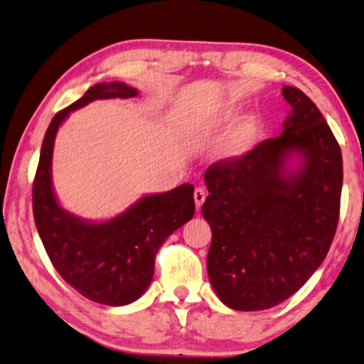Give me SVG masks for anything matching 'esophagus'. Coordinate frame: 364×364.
I'll return each instance as SVG.
<instances>
[{
  "mask_svg": "<svg viewBox=\"0 0 364 364\" xmlns=\"http://www.w3.org/2000/svg\"><path fill=\"white\" fill-rule=\"evenodd\" d=\"M205 197H207V193H205V189L203 188H196V191H194V200H196L197 208L202 207V203L205 202Z\"/></svg>",
  "mask_w": 364,
  "mask_h": 364,
  "instance_id": "esophagus-1",
  "label": "esophagus"
}]
</instances>
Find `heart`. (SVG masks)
<instances>
[{
	"instance_id": "obj_1",
	"label": "heart",
	"mask_w": 364,
	"mask_h": 364,
	"mask_svg": "<svg viewBox=\"0 0 364 364\" xmlns=\"http://www.w3.org/2000/svg\"><path fill=\"white\" fill-rule=\"evenodd\" d=\"M235 114H237V109L234 107H226L216 116L211 117L208 122H205L200 125V127H197L194 130L196 136L203 138V140H210V138H213L220 134V132L226 127L230 121H232ZM256 135H257L256 122L250 121V122L242 124L239 129H235L232 134L229 135L226 143L223 144L221 148L223 156L228 157V159H237V157H242L243 154H247L248 151L253 148Z\"/></svg>"
}]
</instances>
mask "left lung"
<instances>
[{
    "instance_id": "obj_1",
    "label": "left lung",
    "mask_w": 364,
    "mask_h": 364,
    "mask_svg": "<svg viewBox=\"0 0 364 364\" xmlns=\"http://www.w3.org/2000/svg\"><path fill=\"white\" fill-rule=\"evenodd\" d=\"M280 136L205 171L210 283L234 310L287 301L328 255L339 221L341 148L315 103L285 85Z\"/></svg>"
}]
</instances>
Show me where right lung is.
<instances>
[{"mask_svg": "<svg viewBox=\"0 0 364 364\" xmlns=\"http://www.w3.org/2000/svg\"><path fill=\"white\" fill-rule=\"evenodd\" d=\"M136 95L138 90L124 82H100L58 111L44 135L33 181V216L50 262L77 293L113 307L127 306L146 291L157 251L168 235L194 216V186L184 183L168 193L143 196L107 221L82 220L57 200L52 153L58 127L71 111L94 100Z\"/></svg>", "mask_w": 364, "mask_h": 364, "instance_id": "right-lung-1", "label": "right lung"}]
</instances>
